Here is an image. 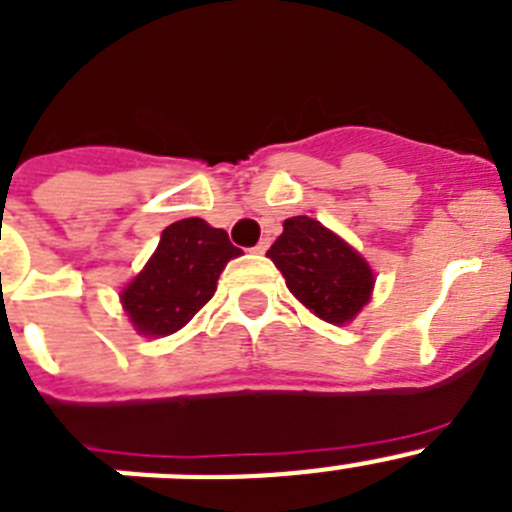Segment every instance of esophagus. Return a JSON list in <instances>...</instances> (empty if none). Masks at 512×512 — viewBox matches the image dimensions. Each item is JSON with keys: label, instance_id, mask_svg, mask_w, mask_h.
Wrapping results in <instances>:
<instances>
[{"label": "esophagus", "instance_id": "esophagus-1", "mask_svg": "<svg viewBox=\"0 0 512 512\" xmlns=\"http://www.w3.org/2000/svg\"><path fill=\"white\" fill-rule=\"evenodd\" d=\"M266 248H269V238H261V241L256 243V246H253V251H256V253H266Z\"/></svg>", "mask_w": 512, "mask_h": 512}]
</instances>
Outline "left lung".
<instances>
[{"mask_svg":"<svg viewBox=\"0 0 512 512\" xmlns=\"http://www.w3.org/2000/svg\"><path fill=\"white\" fill-rule=\"evenodd\" d=\"M266 256L282 271L289 292L325 323H351L372 297V266L341 235L307 215L284 220V233Z\"/></svg>","mask_w":512,"mask_h":512,"instance_id":"left-lung-1","label":"left lung"}]
</instances>
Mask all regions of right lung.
Instances as JSON below:
<instances>
[{"mask_svg": "<svg viewBox=\"0 0 512 512\" xmlns=\"http://www.w3.org/2000/svg\"><path fill=\"white\" fill-rule=\"evenodd\" d=\"M241 253L223 228L202 217L176 220L161 233L143 271L120 292L122 310L140 336H171L207 305L220 271Z\"/></svg>", "mask_w": 512, "mask_h": 512, "instance_id": "1", "label": "right lung"}]
</instances>
